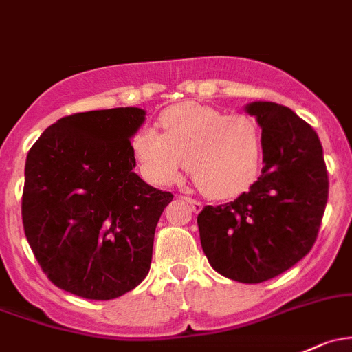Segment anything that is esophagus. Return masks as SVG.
<instances>
[{"instance_id": "34e87169", "label": "esophagus", "mask_w": 352, "mask_h": 352, "mask_svg": "<svg viewBox=\"0 0 352 352\" xmlns=\"http://www.w3.org/2000/svg\"><path fill=\"white\" fill-rule=\"evenodd\" d=\"M184 201H187L188 204L192 206V209H194V212H199V210L202 209V202H199V201H195V199H192V197H187V195H184Z\"/></svg>"}]
</instances>
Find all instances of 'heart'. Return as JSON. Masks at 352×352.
<instances>
[{
	"mask_svg": "<svg viewBox=\"0 0 352 352\" xmlns=\"http://www.w3.org/2000/svg\"><path fill=\"white\" fill-rule=\"evenodd\" d=\"M164 135L142 129L131 142L143 177L155 186H170L186 170L206 195L228 199L256 175L261 133L244 114L224 116L209 106L184 102L160 114Z\"/></svg>",
	"mask_w": 352,
	"mask_h": 352,
	"instance_id": "heart-1",
	"label": "heart"
}]
</instances>
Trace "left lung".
Listing matches in <instances>:
<instances>
[{
	"label": "left lung",
	"mask_w": 352,
	"mask_h": 352,
	"mask_svg": "<svg viewBox=\"0 0 352 352\" xmlns=\"http://www.w3.org/2000/svg\"><path fill=\"white\" fill-rule=\"evenodd\" d=\"M246 111L261 126V175L232 202L206 206L197 224L202 250L217 273L261 283L312 250L329 177L319 136L294 111L276 102H251Z\"/></svg>",
	"instance_id": "obj_1"
}]
</instances>
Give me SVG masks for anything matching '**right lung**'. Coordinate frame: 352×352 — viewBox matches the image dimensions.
<instances>
[{"label":"right lung","mask_w":352,"mask_h":352,"mask_svg":"<svg viewBox=\"0 0 352 352\" xmlns=\"http://www.w3.org/2000/svg\"><path fill=\"white\" fill-rule=\"evenodd\" d=\"M140 108L60 118L30 148L21 219L40 268L62 290L111 300L150 272L155 228L172 192L143 182L133 168Z\"/></svg>","instance_id":"1"}]
</instances>
